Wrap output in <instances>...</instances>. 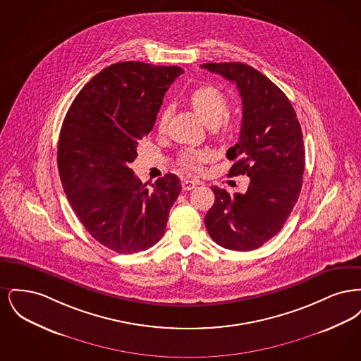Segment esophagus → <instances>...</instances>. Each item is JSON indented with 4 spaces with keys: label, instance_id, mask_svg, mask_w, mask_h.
Returning <instances> with one entry per match:
<instances>
[{
    "label": "esophagus",
    "instance_id": "1",
    "mask_svg": "<svg viewBox=\"0 0 361 361\" xmlns=\"http://www.w3.org/2000/svg\"><path fill=\"white\" fill-rule=\"evenodd\" d=\"M197 185V181H193V180H184L183 181V189L184 190H190V189L195 188Z\"/></svg>",
    "mask_w": 361,
    "mask_h": 361
}]
</instances>
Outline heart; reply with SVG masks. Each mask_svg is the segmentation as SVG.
Returning a JSON list of instances; mask_svg holds the SVG:
<instances>
[{"label": "heart", "instance_id": "obj_1", "mask_svg": "<svg viewBox=\"0 0 361 361\" xmlns=\"http://www.w3.org/2000/svg\"><path fill=\"white\" fill-rule=\"evenodd\" d=\"M190 106L200 115L209 127H221L227 123V111H228V99L224 92L212 85H203L193 89L188 94ZM171 118V109L162 108L157 127L159 131H164L168 126ZM211 153L204 149H185L180 153V162L184 168L192 172L200 171L202 165L209 161Z\"/></svg>", "mask_w": 361, "mask_h": 361}]
</instances>
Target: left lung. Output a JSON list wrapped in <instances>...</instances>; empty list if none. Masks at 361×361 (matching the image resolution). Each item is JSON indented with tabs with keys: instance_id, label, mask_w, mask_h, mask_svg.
Here are the masks:
<instances>
[{
	"instance_id": "8db88e82",
	"label": "left lung",
	"mask_w": 361,
	"mask_h": 361,
	"mask_svg": "<svg viewBox=\"0 0 361 361\" xmlns=\"http://www.w3.org/2000/svg\"><path fill=\"white\" fill-rule=\"evenodd\" d=\"M234 82L242 99L240 139L227 150L228 176L250 178L233 196L211 187L215 203L204 222L209 237L230 250H255L283 228L296 204L305 172L303 134L287 96L262 73L240 62L204 63Z\"/></svg>"
}]
</instances>
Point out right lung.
Returning <instances> with one entry per match:
<instances>
[{"mask_svg":"<svg viewBox=\"0 0 361 361\" xmlns=\"http://www.w3.org/2000/svg\"><path fill=\"white\" fill-rule=\"evenodd\" d=\"M183 73L134 61L111 65L80 90L65 116L58 171L66 197L89 234L116 253L147 250L161 240L180 195L176 174L147 188L130 164Z\"/></svg>","mask_w":361,"mask_h":361,"instance_id":"add662e5","label":"right lung"}]
</instances>
